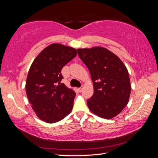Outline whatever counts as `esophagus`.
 <instances>
[{
	"mask_svg": "<svg viewBox=\"0 0 158 158\" xmlns=\"http://www.w3.org/2000/svg\"><path fill=\"white\" fill-rule=\"evenodd\" d=\"M83 89H84V87H83V85H82V86H81V87L79 88V89H78L79 91V92H81L82 90H83Z\"/></svg>",
	"mask_w": 158,
	"mask_h": 158,
	"instance_id": "esophagus-1",
	"label": "esophagus"
}]
</instances>
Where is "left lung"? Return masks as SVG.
<instances>
[{
  "mask_svg": "<svg viewBox=\"0 0 158 158\" xmlns=\"http://www.w3.org/2000/svg\"><path fill=\"white\" fill-rule=\"evenodd\" d=\"M91 75L94 93L87 100L93 114L110 119L127 105L131 85L126 67L121 59L103 47L77 49Z\"/></svg>",
  "mask_w": 158,
  "mask_h": 158,
  "instance_id": "obj_1",
  "label": "left lung"
}]
</instances>
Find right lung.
I'll list each match as a JSON object with an SVG mask.
<instances>
[{
    "label": "right lung",
    "mask_w": 158,
    "mask_h": 158,
    "mask_svg": "<svg viewBox=\"0 0 158 158\" xmlns=\"http://www.w3.org/2000/svg\"><path fill=\"white\" fill-rule=\"evenodd\" d=\"M77 53L74 48L52 44L37 56L29 69L26 95L37 117L48 123L61 121L73 109L76 93L60 83L61 69Z\"/></svg>",
    "instance_id": "obj_1"
}]
</instances>
